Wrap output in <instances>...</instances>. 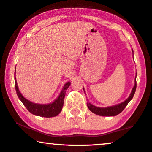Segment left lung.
<instances>
[{
	"label": "left lung",
	"mask_w": 152,
	"mask_h": 152,
	"mask_svg": "<svg viewBox=\"0 0 152 152\" xmlns=\"http://www.w3.org/2000/svg\"><path fill=\"white\" fill-rule=\"evenodd\" d=\"M132 51L133 53V50ZM136 88H137V81H136V77H135L134 86L131 91V93H130L129 97H128V99L126 100H124V102H121L120 104H115V105H113V106H110L107 107H96L94 105V104H92V103H90L88 100L87 106L88 107V109H89L92 113L96 114V115H100V116H115L117 115H118L119 113H120L124 109L125 107H126V105L128 104V102L132 100V99L133 98V96H134L135 93V91H136ZM83 91L84 92H85L84 88H83Z\"/></svg>",
	"instance_id": "8db88e82"
}]
</instances>
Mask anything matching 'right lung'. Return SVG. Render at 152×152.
Segmentation results:
<instances>
[{"label": "right lung", "instance_id": "1", "mask_svg": "<svg viewBox=\"0 0 152 152\" xmlns=\"http://www.w3.org/2000/svg\"><path fill=\"white\" fill-rule=\"evenodd\" d=\"M14 75H15V87L18 96L22 103L24 104L26 108L32 114L37 116L44 117V118H52V117L57 116L61 112L63 104H64L66 90L68 89V88L71 85L70 81H68L64 84L59 96L54 101L49 104H39L30 101L29 100L23 96L20 92L19 88H18L17 81H16L15 78V72Z\"/></svg>", "mask_w": 152, "mask_h": 152}]
</instances>
